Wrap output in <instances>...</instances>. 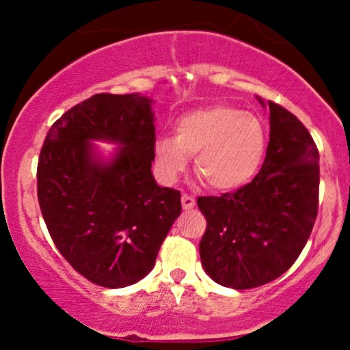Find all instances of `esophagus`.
Masks as SVG:
<instances>
[{
    "instance_id": "esophagus-1",
    "label": "esophagus",
    "mask_w": 350,
    "mask_h": 350,
    "mask_svg": "<svg viewBox=\"0 0 350 350\" xmlns=\"http://www.w3.org/2000/svg\"><path fill=\"white\" fill-rule=\"evenodd\" d=\"M180 202H183L184 211H191V208H194V206H196V199L192 198V196H187V194H183Z\"/></svg>"
}]
</instances>
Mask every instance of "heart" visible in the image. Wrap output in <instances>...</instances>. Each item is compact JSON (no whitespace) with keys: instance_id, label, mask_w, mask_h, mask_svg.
I'll use <instances>...</instances> for the list:
<instances>
[{"instance_id":"heart-1","label":"heart","mask_w":350,"mask_h":350,"mask_svg":"<svg viewBox=\"0 0 350 350\" xmlns=\"http://www.w3.org/2000/svg\"><path fill=\"white\" fill-rule=\"evenodd\" d=\"M174 138L154 143L159 176L172 183L194 156V170L215 191H235L255 178L267 152V128L253 113L212 105L179 116Z\"/></svg>"}]
</instances>
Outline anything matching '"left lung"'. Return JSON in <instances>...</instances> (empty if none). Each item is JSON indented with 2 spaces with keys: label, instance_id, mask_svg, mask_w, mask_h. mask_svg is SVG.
I'll use <instances>...</instances> for the list:
<instances>
[{
  "label": "left lung",
  "instance_id": "8db88e82",
  "mask_svg": "<svg viewBox=\"0 0 350 350\" xmlns=\"http://www.w3.org/2000/svg\"><path fill=\"white\" fill-rule=\"evenodd\" d=\"M265 107V102L258 97ZM270 143L258 174L220 198H199L207 220L200 262L215 283L234 290L283 275L306 245L317 215L319 152L304 124L268 102Z\"/></svg>",
  "mask_w": 350,
  "mask_h": 350
}]
</instances>
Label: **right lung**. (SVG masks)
Masks as SVG:
<instances>
[{
  "mask_svg": "<svg viewBox=\"0 0 350 350\" xmlns=\"http://www.w3.org/2000/svg\"><path fill=\"white\" fill-rule=\"evenodd\" d=\"M152 100L97 94L51 126L38 164L47 230L74 270L105 288H124L152 270L180 214V192L158 186ZM92 141L119 146L110 159Z\"/></svg>",
  "mask_w": 350,
  "mask_h": 350,
  "instance_id": "add662e5",
  "label": "right lung"
}]
</instances>
